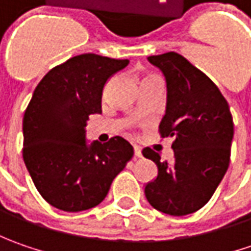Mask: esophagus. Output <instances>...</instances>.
Returning a JSON list of instances; mask_svg holds the SVG:
<instances>
[{
	"label": "esophagus",
	"mask_w": 251,
	"mask_h": 251,
	"mask_svg": "<svg viewBox=\"0 0 251 251\" xmlns=\"http://www.w3.org/2000/svg\"><path fill=\"white\" fill-rule=\"evenodd\" d=\"M132 147H134V155H135L137 158H141V155H142L141 147H138V145H132Z\"/></svg>",
	"instance_id": "esophagus-1"
}]
</instances>
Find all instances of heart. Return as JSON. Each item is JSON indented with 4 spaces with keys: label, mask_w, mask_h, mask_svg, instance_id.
<instances>
[{
    "label": "heart",
    "mask_w": 251,
    "mask_h": 251,
    "mask_svg": "<svg viewBox=\"0 0 251 251\" xmlns=\"http://www.w3.org/2000/svg\"><path fill=\"white\" fill-rule=\"evenodd\" d=\"M151 78H153V76H148V78H145V79H151ZM145 79H144V81H145Z\"/></svg>",
    "instance_id": "heart-1"
}]
</instances>
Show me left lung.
Returning <instances> with one entry per match:
<instances>
[{
    "mask_svg": "<svg viewBox=\"0 0 251 251\" xmlns=\"http://www.w3.org/2000/svg\"><path fill=\"white\" fill-rule=\"evenodd\" d=\"M166 79V110L160 135L172 137V162L145 148L142 155L158 166L145 186V197L163 214L183 217L202 208L222 181L230 159L233 120L226 99L207 75L180 55H151Z\"/></svg>",
    "mask_w": 251,
    "mask_h": 251,
    "instance_id": "obj_1",
    "label": "left lung"
}]
</instances>
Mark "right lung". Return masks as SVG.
Instances as JSON below:
<instances>
[{
	"label": "right lung",
	"instance_id": "obj_1",
	"mask_svg": "<svg viewBox=\"0 0 251 251\" xmlns=\"http://www.w3.org/2000/svg\"><path fill=\"white\" fill-rule=\"evenodd\" d=\"M81 54L54 67L33 92L24 116V160L37 191L53 207L79 212L99 205L134 150L128 141H86L89 114L101 113L106 82L128 65Z\"/></svg>",
	"mask_w": 251,
	"mask_h": 251
}]
</instances>
